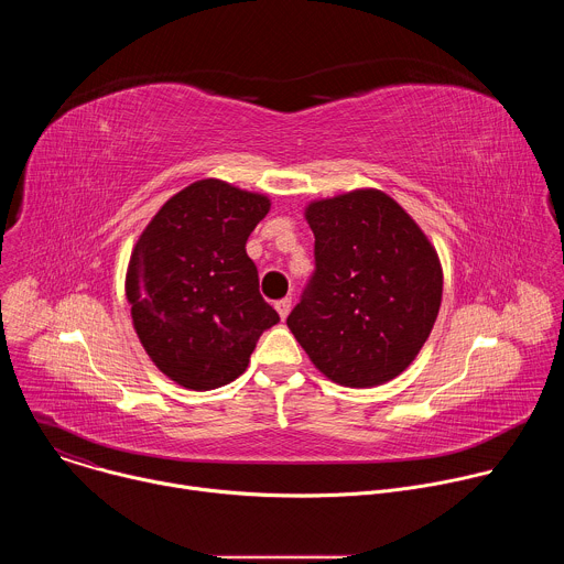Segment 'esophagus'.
I'll list each match as a JSON object with an SVG mask.
<instances>
[{
	"label": "esophagus",
	"instance_id": "34e87169",
	"mask_svg": "<svg viewBox=\"0 0 564 564\" xmlns=\"http://www.w3.org/2000/svg\"><path fill=\"white\" fill-rule=\"evenodd\" d=\"M274 307H276V312H279V316L285 321V316L290 314V307H292V299H279L276 303H274Z\"/></svg>",
	"mask_w": 564,
	"mask_h": 564
}]
</instances>
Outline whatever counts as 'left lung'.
<instances>
[{"label": "left lung", "mask_w": 564, "mask_h": 564, "mask_svg": "<svg viewBox=\"0 0 564 564\" xmlns=\"http://www.w3.org/2000/svg\"><path fill=\"white\" fill-rule=\"evenodd\" d=\"M314 274L288 316L312 364L348 388L381 386L426 344L442 303V265L420 225L379 189L305 207Z\"/></svg>", "instance_id": "8db88e82"}]
</instances>
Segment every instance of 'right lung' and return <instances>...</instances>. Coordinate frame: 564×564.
I'll return each mask as SVG.
<instances>
[{"mask_svg":"<svg viewBox=\"0 0 564 564\" xmlns=\"http://www.w3.org/2000/svg\"><path fill=\"white\" fill-rule=\"evenodd\" d=\"M270 198L205 178L172 196L140 234L127 301L151 361L189 390L243 375L259 337L279 324L246 252Z\"/></svg>","mask_w":564,"mask_h":564,"instance_id":"right-lung-1","label":"right lung"}]
</instances>
